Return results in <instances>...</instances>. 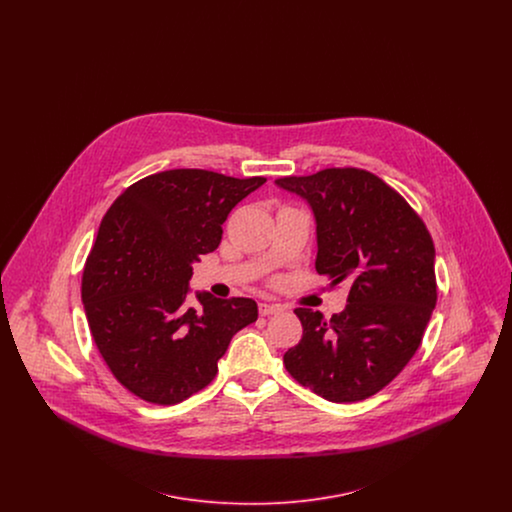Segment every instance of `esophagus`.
Returning <instances> with one entry per match:
<instances>
[{"label":"esophagus","mask_w":512,"mask_h":512,"mask_svg":"<svg viewBox=\"0 0 512 512\" xmlns=\"http://www.w3.org/2000/svg\"><path fill=\"white\" fill-rule=\"evenodd\" d=\"M282 307L280 305H274V303H259V315L261 317H270V315H276L280 313Z\"/></svg>","instance_id":"34e87169"}]
</instances>
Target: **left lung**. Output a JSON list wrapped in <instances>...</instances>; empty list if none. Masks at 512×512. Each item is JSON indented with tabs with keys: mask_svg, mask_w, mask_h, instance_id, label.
Returning <instances> with one entry per match:
<instances>
[{
	"mask_svg": "<svg viewBox=\"0 0 512 512\" xmlns=\"http://www.w3.org/2000/svg\"><path fill=\"white\" fill-rule=\"evenodd\" d=\"M317 222L318 274L347 282L345 309L330 320L295 309L303 338L286 351L293 378L334 403L386 388L413 359L436 307V249L413 207L361 169L278 178Z\"/></svg>",
	"mask_w": 512,
	"mask_h": 512,
	"instance_id": "obj_1",
	"label": "left lung"
}]
</instances>
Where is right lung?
Masks as SVG:
<instances>
[{
  "label": "right lung",
  "mask_w": 512,
  "mask_h": 512,
  "mask_svg": "<svg viewBox=\"0 0 512 512\" xmlns=\"http://www.w3.org/2000/svg\"><path fill=\"white\" fill-rule=\"evenodd\" d=\"M267 182L201 169L157 172L126 188L101 220L82 303L103 361L122 386L176 405L217 376L230 340L257 320L249 297L197 292L192 265L215 251L228 213Z\"/></svg>",
  "instance_id": "obj_1"
}]
</instances>
